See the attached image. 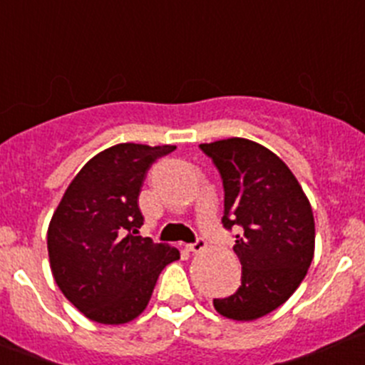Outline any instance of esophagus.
<instances>
[{"label": "esophagus", "mask_w": 365, "mask_h": 365, "mask_svg": "<svg viewBox=\"0 0 365 365\" xmlns=\"http://www.w3.org/2000/svg\"><path fill=\"white\" fill-rule=\"evenodd\" d=\"M205 247H207V244H205V240H204V239H198L197 242L187 244L186 250L191 251V253H202V251H205Z\"/></svg>", "instance_id": "34e87169"}]
</instances>
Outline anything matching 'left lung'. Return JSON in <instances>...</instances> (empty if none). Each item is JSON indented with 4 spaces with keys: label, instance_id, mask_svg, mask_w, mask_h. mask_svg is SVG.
Listing matches in <instances>:
<instances>
[{
    "label": "left lung",
    "instance_id": "8db88e82",
    "mask_svg": "<svg viewBox=\"0 0 365 365\" xmlns=\"http://www.w3.org/2000/svg\"><path fill=\"white\" fill-rule=\"evenodd\" d=\"M200 149L223 179V227L240 230L234 251L242 281L234 295L214 299V307L228 320H258L290 299L313 262L309 198L288 165L258 142L232 137Z\"/></svg>",
    "mask_w": 365,
    "mask_h": 365
}]
</instances>
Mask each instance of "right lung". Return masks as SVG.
Segmentation results:
<instances>
[{
  "instance_id": "1",
  "label": "right lung",
  "mask_w": 365,
  "mask_h": 365,
  "mask_svg": "<svg viewBox=\"0 0 365 365\" xmlns=\"http://www.w3.org/2000/svg\"><path fill=\"white\" fill-rule=\"evenodd\" d=\"M175 145L115 144L71 179L51 217L47 250L63 295L93 322L123 325L144 313L158 276L181 255L138 235V195L158 158Z\"/></svg>"
}]
</instances>
